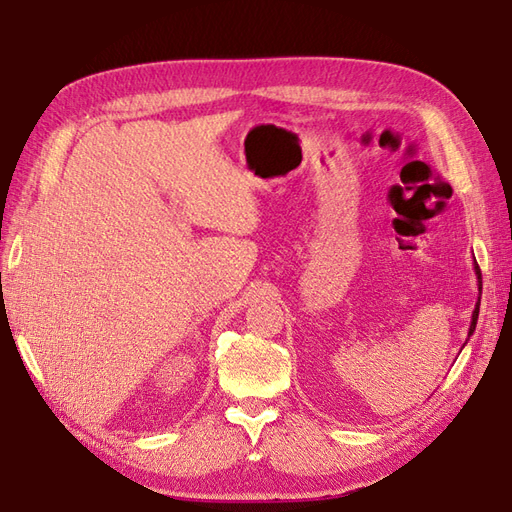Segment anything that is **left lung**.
Listing matches in <instances>:
<instances>
[{
    "mask_svg": "<svg viewBox=\"0 0 512 512\" xmlns=\"http://www.w3.org/2000/svg\"><path fill=\"white\" fill-rule=\"evenodd\" d=\"M474 271H476V277H478V290H483V280H480V269H478V265H474ZM478 307H480V297H478V303H476V307H474V312H472V322H470V331H468V337L474 333V329H476V320H478ZM466 344H468V339H466Z\"/></svg>",
    "mask_w": 512,
    "mask_h": 512,
    "instance_id": "8db88e82",
    "label": "left lung"
}]
</instances>
